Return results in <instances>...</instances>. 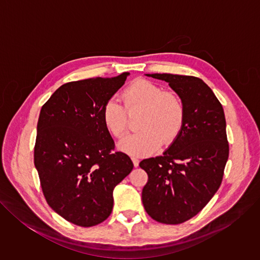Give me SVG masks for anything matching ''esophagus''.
Here are the masks:
<instances>
[{"mask_svg": "<svg viewBox=\"0 0 260 260\" xmlns=\"http://www.w3.org/2000/svg\"><path fill=\"white\" fill-rule=\"evenodd\" d=\"M132 160H133V164H134V166L137 168L138 166H139V162H140V160H139V158H137V157H135V156H133L132 157Z\"/></svg>", "mask_w": 260, "mask_h": 260, "instance_id": "34e87169", "label": "esophagus"}]
</instances>
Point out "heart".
Segmentation results:
<instances>
[{"label":"heart","instance_id":"1","mask_svg":"<svg viewBox=\"0 0 260 260\" xmlns=\"http://www.w3.org/2000/svg\"><path fill=\"white\" fill-rule=\"evenodd\" d=\"M127 111L142 110L138 133L124 137L118 148L133 156H144L154 152L164 143L169 145L182 131L185 107L174 92L164 91L155 83L139 79L129 84L122 93ZM102 120L107 131L121 137L127 128L124 107L115 99L108 100L102 109Z\"/></svg>","mask_w":260,"mask_h":260}]
</instances>
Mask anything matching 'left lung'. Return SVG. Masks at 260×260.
Listing matches in <instances>:
<instances>
[{"mask_svg":"<svg viewBox=\"0 0 260 260\" xmlns=\"http://www.w3.org/2000/svg\"><path fill=\"white\" fill-rule=\"evenodd\" d=\"M162 80L185 107L181 133L162 155L144 159L148 182L142 202L152 219L180 224L196 216L218 190L229 159L224 111L200 78L173 74H145Z\"/></svg>","mask_w":260,"mask_h":260,"instance_id":"1","label":"left lung"}]
</instances>
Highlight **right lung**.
Here are the masks:
<instances>
[{"label": "right lung", "mask_w": 260, "mask_h": 260, "mask_svg": "<svg viewBox=\"0 0 260 260\" xmlns=\"http://www.w3.org/2000/svg\"><path fill=\"white\" fill-rule=\"evenodd\" d=\"M127 76L66 83L41 109L34 152L41 187L51 209L79 226H94L110 216L113 189L134 168L126 154L113 151L102 120L104 104Z\"/></svg>", "instance_id": "1"}]
</instances>
